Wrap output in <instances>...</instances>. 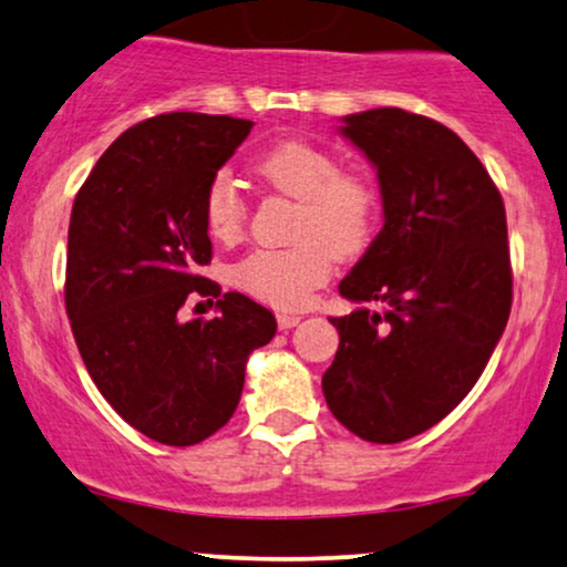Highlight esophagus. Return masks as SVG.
<instances>
[{
  "instance_id": "esophagus-1",
  "label": "esophagus",
  "mask_w": 567,
  "mask_h": 567,
  "mask_svg": "<svg viewBox=\"0 0 567 567\" xmlns=\"http://www.w3.org/2000/svg\"><path fill=\"white\" fill-rule=\"evenodd\" d=\"M276 322H278V330H291V328H297V324L301 322V315L281 312V315L276 317Z\"/></svg>"
}]
</instances>
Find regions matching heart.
Returning <instances> with one entry per match:
<instances>
[{
	"label": "heart",
	"mask_w": 567,
	"mask_h": 567,
	"mask_svg": "<svg viewBox=\"0 0 567 567\" xmlns=\"http://www.w3.org/2000/svg\"><path fill=\"white\" fill-rule=\"evenodd\" d=\"M255 173L281 196L297 200L291 247L255 250L231 268L237 289L278 309L309 305L328 284L332 262L367 250L379 224V188L369 175L340 169L336 154L289 138L266 150ZM245 193L229 173H216L204 193V221L219 243H237L247 227Z\"/></svg>",
	"instance_id": "obj_1"
}]
</instances>
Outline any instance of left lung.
I'll return each mask as SVG.
<instances>
[{
	"mask_svg": "<svg viewBox=\"0 0 567 567\" xmlns=\"http://www.w3.org/2000/svg\"><path fill=\"white\" fill-rule=\"evenodd\" d=\"M367 154L384 227L340 281V346L322 377L330 413L374 444H398L446 417L483 374L506 330L514 276L501 190L444 123L400 107L346 115Z\"/></svg>",
	"mask_w": 567,
	"mask_h": 567,
	"instance_id": "8db88e82",
	"label": "left lung"
}]
</instances>
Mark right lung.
Segmentation results:
<instances>
[{
  "instance_id": "obj_1",
  "label": "right lung",
  "mask_w": 567,
  "mask_h": 567,
  "mask_svg": "<svg viewBox=\"0 0 567 567\" xmlns=\"http://www.w3.org/2000/svg\"><path fill=\"white\" fill-rule=\"evenodd\" d=\"M231 115L162 113L107 146L76 193L64 301L84 367L128 425L193 446L237 410L245 363L276 317L198 274L212 262L204 193L250 134ZM188 296L217 299L214 321L181 323Z\"/></svg>"
}]
</instances>
